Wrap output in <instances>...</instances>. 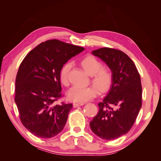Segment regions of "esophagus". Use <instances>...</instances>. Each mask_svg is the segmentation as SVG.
I'll list each match as a JSON object with an SVG mask.
<instances>
[{"label":"esophagus","mask_w":161,"mask_h":161,"mask_svg":"<svg viewBox=\"0 0 161 161\" xmlns=\"http://www.w3.org/2000/svg\"><path fill=\"white\" fill-rule=\"evenodd\" d=\"M82 105H84L83 103H74L73 104V107L76 108L77 107H80V106H82Z\"/></svg>","instance_id":"1"}]
</instances>
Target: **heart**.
<instances>
[{
  "mask_svg": "<svg viewBox=\"0 0 161 161\" xmlns=\"http://www.w3.org/2000/svg\"><path fill=\"white\" fill-rule=\"evenodd\" d=\"M81 65L86 73L91 75V82L98 92L104 93L107 91L112 84L113 73L110 68L102 66L100 61L95 57L88 55L81 60ZM72 68V64L67 62L61 67L59 72V80L64 86H68V74ZM68 97L70 100L79 103H84L91 100L96 95L93 87L73 86L68 92Z\"/></svg>",
  "mask_w": 161,
  "mask_h": 161,
  "instance_id": "obj_1",
  "label": "heart"
}]
</instances>
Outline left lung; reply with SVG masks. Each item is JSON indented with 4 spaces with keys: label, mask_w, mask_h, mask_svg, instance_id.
<instances>
[{
    "label": "left lung",
    "mask_w": 161,
    "mask_h": 161,
    "mask_svg": "<svg viewBox=\"0 0 161 161\" xmlns=\"http://www.w3.org/2000/svg\"><path fill=\"white\" fill-rule=\"evenodd\" d=\"M92 53L111 68L113 81L90 126L100 138L114 140L129 131L142 107L141 76L133 61L121 50L105 47Z\"/></svg>",
    "instance_id": "1"
}]
</instances>
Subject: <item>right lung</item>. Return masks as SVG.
Instances as JSON below:
<instances>
[{
	"label": "right lung",
	"mask_w": 161,
	"mask_h": 161,
	"mask_svg": "<svg viewBox=\"0 0 161 161\" xmlns=\"http://www.w3.org/2000/svg\"><path fill=\"white\" fill-rule=\"evenodd\" d=\"M84 47L57 39L42 42L27 54L16 77L14 100L23 125L41 138H50L62 131L73 104L62 97L59 72Z\"/></svg>",
	"instance_id": "obj_1"
}]
</instances>
